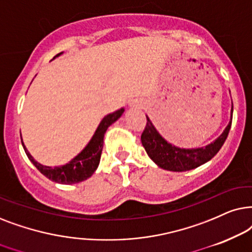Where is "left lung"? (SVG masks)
Listing matches in <instances>:
<instances>
[{
    "mask_svg": "<svg viewBox=\"0 0 252 252\" xmlns=\"http://www.w3.org/2000/svg\"><path fill=\"white\" fill-rule=\"evenodd\" d=\"M231 119H233V106H231ZM231 119L223 132L213 143L199 149H180L166 142L146 116L147 122L142 133V144L149 157L160 168L172 170V172H187L210 161L219 152L229 133Z\"/></svg>",
    "mask_w": 252,
    "mask_h": 252,
    "instance_id": "8db88e82",
    "label": "left lung"
}]
</instances>
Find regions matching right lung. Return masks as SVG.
<instances>
[{
    "label": "right lung",
    "mask_w": 252,
    "mask_h": 252,
    "mask_svg": "<svg viewBox=\"0 0 252 252\" xmlns=\"http://www.w3.org/2000/svg\"><path fill=\"white\" fill-rule=\"evenodd\" d=\"M61 54L62 53H59L58 55L54 56L53 60L58 58ZM123 112L124 108H121L119 110H116V112L108 114V115L103 117V120L99 124L98 129L95 130L92 139L90 140V143L85 146V149H84L78 156L73 158L69 163H66V165L60 167L43 166L33 159V157L30 154L29 151L26 150L24 143L22 142L23 147H24L26 156H28L29 159L31 160L33 165L38 168V170L42 174V175L48 177L49 180L61 184L79 183L82 182V181H85L89 179V177H91L92 174L95 172L96 168H98L100 157H101L102 152L103 136H105L106 130L108 129L110 124H113L115 121L120 119Z\"/></svg>",
    "instance_id": "1"
}]
</instances>
